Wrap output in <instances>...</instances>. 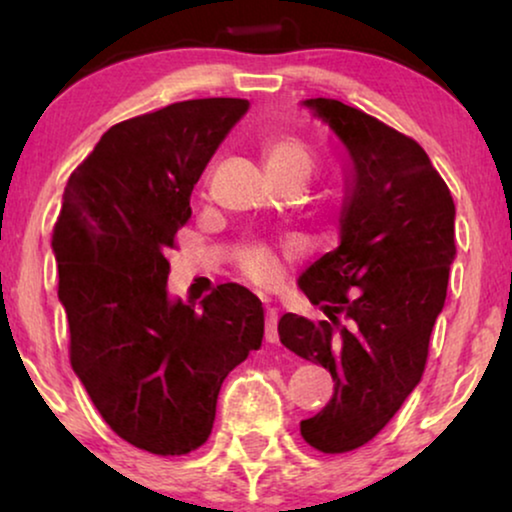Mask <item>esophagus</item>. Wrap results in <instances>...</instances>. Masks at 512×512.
<instances>
[{"label": "esophagus", "mask_w": 512, "mask_h": 512, "mask_svg": "<svg viewBox=\"0 0 512 512\" xmlns=\"http://www.w3.org/2000/svg\"><path fill=\"white\" fill-rule=\"evenodd\" d=\"M265 340L268 342H277L279 333H277V310L275 307H268L265 310Z\"/></svg>", "instance_id": "34e87169"}]
</instances>
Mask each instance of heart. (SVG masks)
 I'll return each instance as SVG.
<instances>
[{
	"label": "heart",
	"mask_w": 512,
	"mask_h": 512,
	"mask_svg": "<svg viewBox=\"0 0 512 512\" xmlns=\"http://www.w3.org/2000/svg\"><path fill=\"white\" fill-rule=\"evenodd\" d=\"M263 163L272 179H305L312 170V153L303 139L293 135H272L261 146ZM289 249H275L265 242H247L237 249V265L242 275L263 289L282 279Z\"/></svg>",
	"instance_id": "obj_1"
}]
</instances>
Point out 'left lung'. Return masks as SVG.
<instances>
[{
  "label": "left lung",
  "instance_id": "left-lung-1",
  "mask_svg": "<svg viewBox=\"0 0 512 512\" xmlns=\"http://www.w3.org/2000/svg\"><path fill=\"white\" fill-rule=\"evenodd\" d=\"M347 151L340 244L298 279L326 319H279V340L335 382L326 408L300 422L319 452L366 445L422 380L447 296L454 200L415 139L338 100H305Z\"/></svg>",
  "mask_w": 512,
  "mask_h": 512
}]
</instances>
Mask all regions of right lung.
<instances>
[{"label": "right lung", "mask_w": 512, "mask_h": 512, "mask_svg": "<svg viewBox=\"0 0 512 512\" xmlns=\"http://www.w3.org/2000/svg\"><path fill=\"white\" fill-rule=\"evenodd\" d=\"M247 100H188L123 121L69 177L53 254L69 359L111 429L151 454L205 443L230 370L263 342V307L240 284L181 303L165 251L191 193Z\"/></svg>", "instance_id": "add662e5"}]
</instances>
